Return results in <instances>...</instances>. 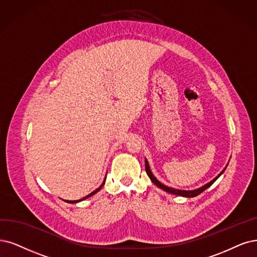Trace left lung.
<instances>
[{"label": "left lung", "mask_w": 257, "mask_h": 257, "mask_svg": "<svg viewBox=\"0 0 257 257\" xmlns=\"http://www.w3.org/2000/svg\"><path fill=\"white\" fill-rule=\"evenodd\" d=\"M145 169H146V173H147V175H148V177L150 178V180L151 181H153L158 187H160V188H162V189H164L165 192H167V193H170V194H174V195H179V196H183V197H196V196H198L199 194H201L202 192H204L205 189L207 188V187H210L216 180L219 178V176L224 172V169L222 170V172L218 175L215 179H213L211 182H208L207 184H205L204 186H202V187H200V188H198V189H195V191H181V189H175V188H172V187H168V186H166V185H164V184H162L161 183L159 180H157L156 179V177L153 175V173H151V170H150V168H149V165H148V162H147V160H145Z\"/></svg>", "instance_id": "left-lung-1"}]
</instances>
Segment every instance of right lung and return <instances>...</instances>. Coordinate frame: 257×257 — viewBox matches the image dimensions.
I'll return each mask as SVG.
<instances>
[{
	"mask_svg": "<svg viewBox=\"0 0 257 257\" xmlns=\"http://www.w3.org/2000/svg\"><path fill=\"white\" fill-rule=\"evenodd\" d=\"M104 184V181H103V183L98 187V188H96V189H95V191L94 192H92L91 194H89L88 196H85V197H83L82 199H80V200H73V201H70V200H65L66 202H69V203H76V202H79V201H82V200H84V199H87V198H89V197H91V196H93L94 194H96L98 191H99V189L102 187V185Z\"/></svg>",
	"mask_w": 257,
	"mask_h": 257,
	"instance_id": "1",
	"label": "right lung"
}]
</instances>
